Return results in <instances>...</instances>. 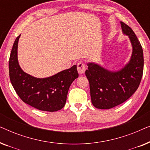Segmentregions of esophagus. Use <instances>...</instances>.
Wrapping results in <instances>:
<instances>
[{"instance_id":"obj_1","label":"esophagus","mask_w":150,"mask_h":150,"mask_svg":"<svg viewBox=\"0 0 150 150\" xmlns=\"http://www.w3.org/2000/svg\"><path fill=\"white\" fill-rule=\"evenodd\" d=\"M77 70L80 74H83L85 71V65L83 62H79L77 64Z\"/></svg>"}]
</instances>
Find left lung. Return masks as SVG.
I'll return each instance as SVG.
<instances>
[{"instance_id":"8db88e82","label":"left lung","mask_w":150,"mask_h":150,"mask_svg":"<svg viewBox=\"0 0 150 150\" xmlns=\"http://www.w3.org/2000/svg\"><path fill=\"white\" fill-rule=\"evenodd\" d=\"M123 34L128 36L132 51L122 69L112 71L94 62L87 63L85 75L89 82L92 104L109 109L126 101L138 89L143 71L142 46L132 28L121 22Z\"/></svg>"}]
</instances>
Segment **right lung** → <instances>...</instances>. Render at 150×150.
Listing matches in <instances>:
<instances>
[{
  "label": "right lung",
  "instance_id": "right-lung-1",
  "mask_svg": "<svg viewBox=\"0 0 150 150\" xmlns=\"http://www.w3.org/2000/svg\"><path fill=\"white\" fill-rule=\"evenodd\" d=\"M20 35L13 43L9 61V78L18 96L26 104L40 110L54 112L65 106L71 84L79 77L76 65L47 78H36L20 67L18 45Z\"/></svg>",
  "mask_w": 150,
  "mask_h": 150
}]
</instances>
